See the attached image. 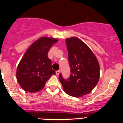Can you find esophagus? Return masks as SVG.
Segmentation results:
<instances>
[{"instance_id": "esophagus-1", "label": "esophagus", "mask_w": 123, "mask_h": 123, "mask_svg": "<svg viewBox=\"0 0 123 123\" xmlns=\"http://www.w3.org/2000/svg\"><path fill=\"white\" fill-rule=\"evenodd\" d=\"M60 73V70H58V71H56V75H59Z\"/></svg>"}]
</instances>
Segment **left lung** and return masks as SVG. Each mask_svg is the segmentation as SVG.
Here are the masks:
<instances>
[{
	"label": "left lung",
	"instance_id": "left-lung-1",
	"mask_svg": "<svg viewBox=\"0 0 123 123\" xmlns=\"http://www.w3.org/2000/svg\"><path fill=\"white\" fill-rule=\"evenodd\" d=\"M71 74L65 79L62 74L59 80L67 94L80 97L89 94L99 80L100 66L91 49L75 37L66 40Z\"/></svg>",
	"mask_w": 123,
	"mask_h": 123
}]
</instances>
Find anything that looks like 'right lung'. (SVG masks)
<instances>
[{
  "label": "right lung",
  "instance_id": "right-lung-1",
  "mask_svg": "<svg viewBox=\"0 0 123 123\" xmlns=\"http://www.w3.org/2000/svg\"><path fill=\"white\" fill-rule=\"evenodd\" d=\"M58 41L54 38L42 37L29 47L18 64L17 79L21 87L29 92H39L53 74L52 62L48 52Z\"/></svg>",
  "mask_w": 123,
  "mask_h": 123
}]
</instances>
